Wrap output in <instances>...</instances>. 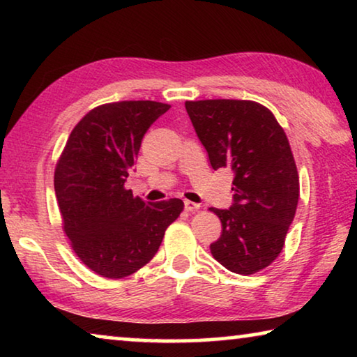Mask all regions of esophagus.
Listing matches in <instances>:
<instances>
[{
  "mask_svg": "<svg viewBox=\"0 0 357 357\" xmlns=\"http://www.w3.org/2000/svg\"><path fill=\"white\" fill-rule=\"evenodd\" d=\"M184 208H185V211H189V213H195V211L200 209V204L185 200L184 202Z\"/></svg>",
  "mask_w": 357,
  "mask_h": 357,
  "instance_id": "34e87169",
  "label": "esophagus"
}]
</instances>
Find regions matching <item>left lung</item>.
I'll return each instance as SVG.
<instances>
[{
    "instance_id": "1",
    "label": "left lung",
    "mask_w": 357,
    "mask_h": 357,
    "mask_svg": "<svg viewBox=\"0 0 357 357\" xmlns=\"http://www.w3.org/2000/svg\"><path fill=\"white\" fill-rule=\"evenodd\" d=\"M187 114L214 170L233 172V204L213 208L222 234L211 253L249 275L279 257L299 200V176L285 132L268 108L252 100L185 102Z\"/></svg>"
}]
</instances>
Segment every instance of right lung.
Returning <instances> with one entry per match:
<instances>
[{"instance_id": "obj_1", "label": "right lung", "mask_w": 357, "mask_h": 357, "mask_svg": "<svg viewBox=\"0 0 357 357\" xmlns=\"http://www.w3.org/2000/svg\"><path fill=\"white\" fill-rule=\"evenodd\" d=\"M170 105L123 100L84 114L70 132L55 170L64 231L77 257L96 274H134L159 250L183 200L144 203L124 187L146 130Z\"/></svg>"}]
</instances>
